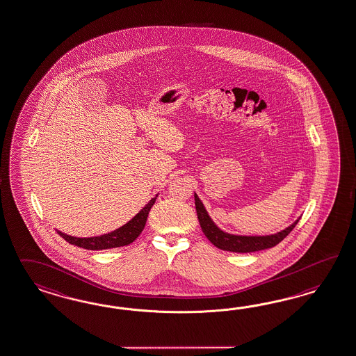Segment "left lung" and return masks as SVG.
I'll use <instances>...</instances> for the list:
<instances>
[{"label": "left lung", "instance_id": "left-lung-1", "mask_svg": "<svg viewBox=\"0 0 356 356\" xmlns=\"http://www.w3.org/2000/svg\"><path fill=\"white\" fill-rule=\"evenodd\" d=\"M195 205H196L197 218L200 222L204 235L208 237L210 243L217 246L218 249L234 252V253H250V252H258V250L273 248L276 244H279L284 237L296 227V225L300 220V218L296 219L291 226L273 235H236V234L226 232L216 225V222L210 218L202 201L199 199L196 193H195Z\"/></svg>", "mask_w": 356, "mask_h": 356}]
</instances>
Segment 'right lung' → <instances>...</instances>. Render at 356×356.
<instances>
[{
    "label": "right lung",
    "instance_id": "1",
    "mask_svg": "<svg viewBox=\"0 0 356 356\" xmlns=\"http://www.w3.org/2000/svg\"><path fill=\"white\" fill-rule=\"evenodd\" d=\"M159 193L155 197L147 202L143 209H140L133 218L127 222L124 226L116 228L115 231H111L108 234H104L101 236L92 237H76L67 235L62 231L56 229V232L63 237L65 241H68L72 245L80 246L88 250H103V249H112V248H120V246L129 245L137 238L143 228L146 226L147 217L148 213L155 204Z\"/></svg>",
    "mask_w": 356,
    "mask_h": 356
}]
</instances>
